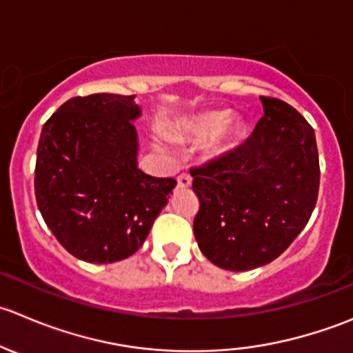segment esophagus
I'll list each match as a JSON object with an SVG mask.
<instances>
[{
  "label": "esophagus",
  "instance_id": "34e87169",
  "mask_svg": "<svg viewBox=\"0 0 353 353\" xmlns=\"http://www.w3.org/2000/svg\"><path fill=\"white\" fill-rule=\"evenodd\" d=\"M176 181L180 188H188L192 185V176L188 175V173H181V175H178Z\"/></svg>",
  "mask_w": 353,
  "mask_h": 353
}]
</instances>
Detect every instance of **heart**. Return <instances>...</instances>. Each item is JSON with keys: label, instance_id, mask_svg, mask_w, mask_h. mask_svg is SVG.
<instances>
[{"label": "heart", "instance_id": "b5f03b06", "mask_svg": "<svg viewBox=\"0 0 353 353\" xmlns=\"http://www.w3.org/2000/svg\"><path fill=\"white\" fill-rule=\"evenodd\" d=\"M226 121H228V113H226V111H212V113L204 114V117L197 118V120L185 125V132L197 139H208L212 137L214 134H218V132L225 127ZM232 134L233 132H230L228 135L219 139V141L212 145V151L221 152L223 149H225L226 142L232 137Z\"/></svg>", "mask_w": 353, "mask_h": 353}]
</instances>
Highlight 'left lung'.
I'll use <instances>...</instances> for the list:
<instances>
[{
	"instance_id": "left-lung-1",
	"label": "left lung",
	"mask_w": 353,
	"mask_h": 353,
	"mask_svg": "<svg viewBox=\"0 0 353 353\" xmlns=\"http://www.w3.org/2000/svg\"><path fill=\"white\" fill-rule=\"evenodd\" d=\"M252 135L221 158L192 168L201 208L194 235L218 268L249 271L288 249L316 208L319 156L314 128L274 97Z\"/></svg>"
}]
</instances>
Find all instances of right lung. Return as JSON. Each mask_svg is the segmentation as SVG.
<instances>
[{
	"label": "right lung",
	"mask_w": 353,
	"mask_h": 353,
	"mask_svg": "<svg viewBox=\"0 0 353 353\" xmlns=\"http://www.w3.org/2000/svg\"><path fill=\"white\" fill-rule=\"evenodd\" d=\"M135 96L72 97L44 123L36 201L48 228L77 259L108 264L142 247L175 188L137 166Z\"/></svg>",
	"instance_id": "right-lung-1"
}]
</instances>
